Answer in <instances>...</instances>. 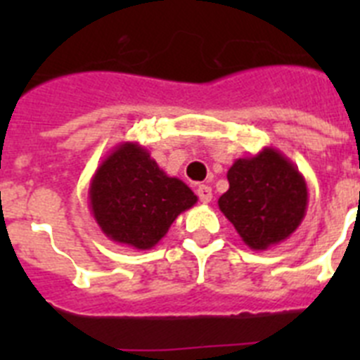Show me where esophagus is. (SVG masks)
Returning a JSON list of instances; mask_svg holds the SVG:
<instances>
[{"label":"esophagus","instance_id":"34e87169","mask_svg":"<svg viewBox=\"0 0 360 360\" xmlns=\"http://www.w3.org/2000/svg\"><path fill=\"white\" fill-rule=\"evenodd\" d=\"M196 195H198L200 202L209 203L212 200V189L209 186H198V189H196Z\"/></svg>","mask_w":360,"mask_h":360}]
</instances>
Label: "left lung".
I'll return each mask as SVG.
<instances>
[{
  "instance_id": "1",
  "label": "left lung",
  "mask_w": 360,
  "mask_h": 360,
  "mask_svg": "<svg viewBox=\"0 0 360 360\" xmlns=\"http://www.w3.org/2000/svg\"><path fill=\"white\" fill-rule=\"evenodd\" d=\"M229 191L218 207L252 250L281 243L301 225L308 205L307 180L281 151L263 148L238 158L227 171Z\"/></svg>"
}]
</instances>
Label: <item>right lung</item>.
<instances>
[{
	"instance_id": "right-lung-1",
	"label": "right lung",
	"mask_w": 360,
	"mask_h": 360,
	"mask_svg": "<svg viewBox=\"0 0 360 360\" xmlns=\"http://www.w3.org/2000/svg\"><path fill=\"white\" fill-rule=\"evenodd\" d=\"M88 198L104 236L139 250L153 249L174 219L198 202L139 142H122L104 158L91 178Z\"/></svg>"
}]
</instances>
